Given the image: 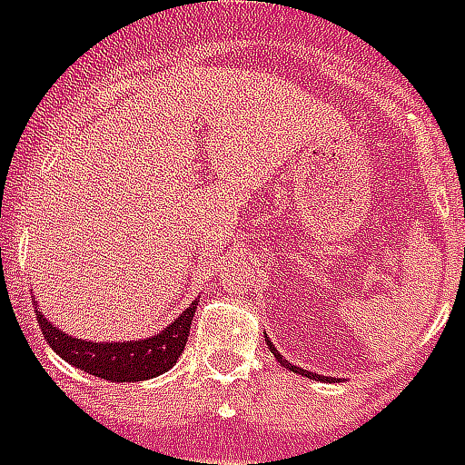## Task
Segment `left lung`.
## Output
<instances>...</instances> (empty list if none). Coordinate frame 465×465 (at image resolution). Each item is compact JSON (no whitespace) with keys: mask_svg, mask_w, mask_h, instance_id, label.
Segmentation results:
<instances>
[{"mask_svg":"<svg viewBox=\"0 0 465 465\" xmlns=\"http://www.w3.org/2000/svg\"><path fill=\"white\" fill-rule=\"evenodd\" d=\"M265 341H268V335H265ZM268 345H270V351H272V355H275V358H278V361H280V365H285V368H291V371H295V373H305V371H301V368H295V365L288 363V361H285V358H282V355H280L278 351H275V345L270 343V341H268ZM305 375H311V373H305ZM311 378H321V375H311Z\"/></svg>","mask_w":465,"mask_h":465,"instance_id":"1","label":"left lung"}]
</instances>
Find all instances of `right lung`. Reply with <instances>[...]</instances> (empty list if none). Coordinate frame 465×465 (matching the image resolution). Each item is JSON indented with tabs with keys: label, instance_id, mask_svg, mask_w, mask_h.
<instances>
[{
	"label": "right lung",
	"instance_id": "1",
	"mask_svg": "<svg viewBox=\"0 0 465 465\" xmlns=\"http://www.w3.org/2000/svg\"><path fill=\"white\" fill-rule=\"evenodd\" d=\"M195 308L197 301L170 328L153 335L150 341H127V343H87L80 338H72L54 328L39 311L37 321L52 351L67 363L112 383H134L164 373L177 363V358L185 351Z\"/></svg>",
	"mask_w": 465,
	"mask_h": 465
}]
</instances>
